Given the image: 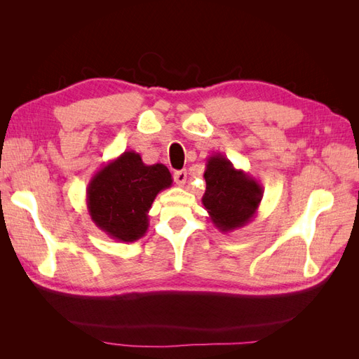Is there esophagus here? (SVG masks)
<instances>
[{"label": "esophagus", "mask_w": 359, "mask_h": 359, "mask_svg": "<svg viewBox=\"0 0 359 359\" xmlns=\"http://www.w3.org/2000/svg\"><path fill=\"white\" fill-rule=\"evenodd\" d=\"M173 180H175L177 186L182 187L184 184H186V180H187V172L186 170H177L175 173H173Z\"/></svg>", "instance_id": "1"}]
</instances>
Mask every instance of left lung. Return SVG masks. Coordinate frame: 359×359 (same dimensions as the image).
<instances>
[{"label":"left lung","mask_w":359,"mask_h":359,"mask_svg":"<svg viewBox=\"0 0 359 359\" xmlns=\"http://www.w3.org/2000/svg\"><path fill=\"white\" fill-rule=\"evenodd\" d=\"M203 178L206 190L202 203L220 232L241 229L255 219L264 196V189L256 178L236 169L223 154L208 157Z\"/></svg>","instance_id":"obj_1"}]
</instances>
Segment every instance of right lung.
<instances>
[{
	"label": "right lung",
	"instance_id": "1",
	"mask_svg": "<svg viewBox=\"0 0 359 359\" xmlns=\"http://www.w3.org/2000/svg\"><path fill=\"white\" fill-rule=\"evenodd\" d=\"M172 181L165 165H145L135 151H124L94 173L86 187V208L107 236L133 243L147 233L151 205Z\"/></svg>",
	"mask_w": 359,
	"mask_h": 359
}]
</instances>
